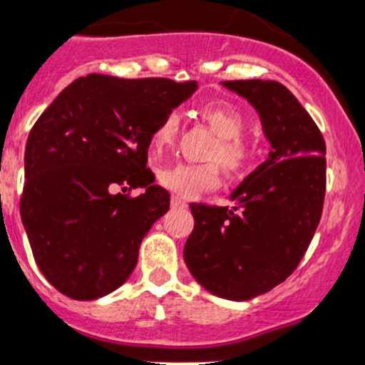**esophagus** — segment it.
<instances>
[{"mask_svg": "<svg viewBox=\"0 0 365 365\" xmlns=\"http://www.w3.org/2000/svg\"><path fill=\"white\" fill-rule=\"evenodd\" d=\"M171 205L175 207V209H185L187 202H183V200L178 198V196H173V198H171Z\"/></svg>", "mask_w": 365, "mask_h": 365, "instance_id": "1", "label": "esophagus"}]
</instances>
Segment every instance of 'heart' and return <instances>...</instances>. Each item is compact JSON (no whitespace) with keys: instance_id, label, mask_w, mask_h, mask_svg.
Instances as JSON below:
<instances>
[{"instance_id":"heart-1","label":"heart","mask_w":365,"mask_h":365,"mask_svg":"<svg viewBox=\"0 0 365 365\" xmlns=\"http://www.w3.org/2000/svg\"><path fill=\"white\" fill-rule=\"evenodd\" d=\"M200 117L210 125L217 138V144L210 151L209 160L223 167L229 175H243L254 163L255 149L241 136L247 129V120L230 102H209L198 110ZM180 118L176 113H169L162 118L155 131L151 133L153 151H163L175 144L178 136ZM216 163L194 165V163L176 162L160 169L158 182L167 190L175 192L180 198H192L202 190H209L220 183V173Z\"/></svg>"}]
</instances>
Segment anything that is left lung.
Listing matches in <instances>:
<instances>
[{
  "mask_svg": "<svg viewBox=\"0 0 365 365\" xmlns=\"http://www.w3.org/2000/svg\"><path fill=\"white\" fill-rule=\"evenodd\" d=\"M259 113L272 149L229 207L190 203L187 268L217 297L248 301L281 284L301 263L321 221L326 144L313 118L277 81H225Z\"/></svg>",
  "mask_w": 365,
  "mask_h": 365,
  "instance_id": "obj_1",
  "label": "left lung"
}]
</instances>
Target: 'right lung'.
<instances>
[{"label":"right lung","instance_id":"obj_1","mask_svg":"<svg viewBox=\"0 0 365 365\" xmlns=\"http://www.w3.org/2000/svg\"><path fill=\"white\" fill-rule=\"evenodd\" d=\"M196 88L90 73L37 118L19 212L41 274L61 294L93 301L135 270L142 240L171 202L145 167L151 133ZM133 188L145 192H125Z\"/></svg>","mask_w":365,"mask_h":365}]
</instances>
